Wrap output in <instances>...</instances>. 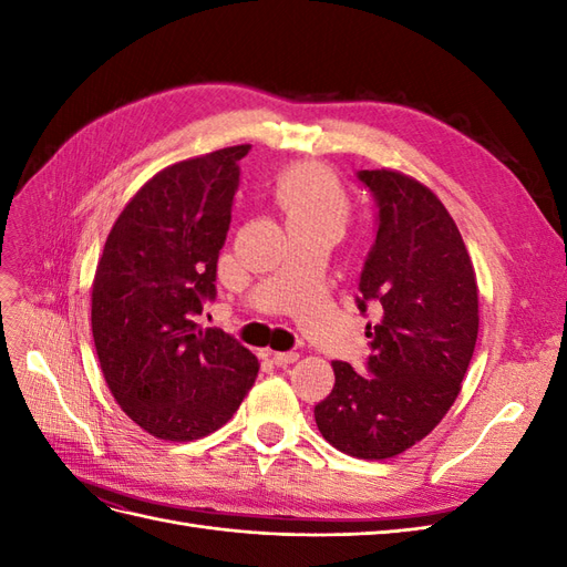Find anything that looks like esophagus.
<instances>
[{"label": "esophagus", "instance_id": "1", "mask_svg": "<svg viewBox=\"0 0 567 567\" xmlns=\"http://www.w3.org/2000/svg\"><path fill=\"white\" fill-rule=\"evenodd\" d=\"M298 352H274L271 354V362L274 364H277V367H290V364H293V362H298Z\"/></svg>", "mask_w": 567, "mask_h": 567}]
</instances>
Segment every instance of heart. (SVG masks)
Listing matches in <instances>:
<instances>
[{"label": "heart", "instance_id": "1", "mask_svg": "<svg viewBox=\"0 0 567 567\" xmlns=\"http://www.w3.org/2000/svg\"><path fill=\"white\" fill-rule=\"evenodd\" d=\"M286 225H336L348 217V196L331 169L302 163L286 169L274 186Z\"/></svg>", "mask_w": 567, "mask_h": 567}]
</instances>
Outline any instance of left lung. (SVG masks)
Instances as JSON below:
<instances>
[{
	"instance_id": "left-lung-1",
	"label": "left lung",
	"mask_w": 567,
	"mask_h": 567,
	"mask_svg": "<svg viewBox=\"0 0 567 567\" xmlns=\"http://www.w3.org/2000/svg\"><path fill=\"white\" fill-rule=\"evenodd\" d=\"M373 194L375 241L359 274L367 323V375L333 362L336 385L315 406L326 442L381 461L414 447L444 419L477 340V281L466 244L440 198L394 169H359Z\"/></svg>"
}]
</instances>
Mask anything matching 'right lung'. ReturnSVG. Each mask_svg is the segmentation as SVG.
I'll use <instances>...</instances> for the list:
<instances>
[{
    "label": "right lung",
    "instance_id": "1",
    "mask_svg": "<svg viewBox=\"0 0 567 567\" xmlns=\"http://www.w3.org/2000/svg\"><path fill=\"white\" fill-rule=\"evenodd\" d=\"M250 144L169 165L120 213L92 286V333L120 409L146 433L188 442L225 425L260 364L241 342L203 329L215 300L238 161Z\"/></svg>",
    "mask_w": 567,
    "mask_h": 567
}]
</instances>
